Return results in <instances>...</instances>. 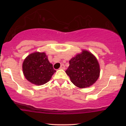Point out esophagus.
<instances>
[{
    "label": "esophagus",
    "mask_w": 126,
    "mask_h": 126,
    "mask_svg": "<svg viewBox=\"0 0 126 126\" xmlns=\"http://www.w3.org/2000/svg\"><path fill=\"white\" fill-rule=\"evenodd\" d=\"M60 69H65L64 65V64H62L61 66H60Z\"/></svg>",
    "instance_id": "obj_1"
}]
</instances>
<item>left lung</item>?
Masks as SVG:
<instances>
[{
  "label": "left lung",
  "instance_id": "1",
  "mask_svg": "<svg viewBox=\"0 0 126 126\" xmlns=\"http://www.w3.org/2000/svg\"><path fill=\"white\" fill-rule=\"evenodd\" d=\"M66 73L70 80L79 88L92 86L96 82L100 75V66L97 59L91 52L82 50L69 61Z\"/></svg>",
  "mask_w": 126,
  "mask_h": 126
}]
</instances>
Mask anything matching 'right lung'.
<instances>
[{
	"label": "right lung",
	"mask_w": 126,
	"mask_h": 126,
	"mask_svg": "<svg viewBox=\"0 0 126 126\" xmlns=\"http://www.w3.org/2000/svg\"><path fill=\"white\" fill-rule=\"evenodd\" d=\"M22 70L26 79L36 85L48 82L56 72L44 52H34L29 54L23 62Z\"/></svg>",
	"instance_id": "right-lung-1"
}]
</instances>
